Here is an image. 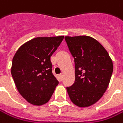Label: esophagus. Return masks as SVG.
<instances>
[{"mask_svg": "<svg viewBox=\"0 0 123 123\" xmlns=\"http://www.w3.org/2000/svg\"><path fill=\"white\" fill-rule=\"evenodd\" d=\"M58 76H59V79H60V80H63V74H60Z\"/></svg>", "mask_w": 123, "mask_h": 123, "instance_id": "1", "label": "esophagus"}]
</instances>
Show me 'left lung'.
Instances as JSON below:
<instances>
[{"label":"left lung","instance_id":"1","mask_svg":"<svg viewBox=\"0 0 123 123\" xmlns=\"http://www.w3.org/2000/svg\"><path fill=\"white\" fill-rule=\"evenodd\" d=\"M65 40L75 64V81L66 88L67 92L74 105L88 107L105 92L113 72L112 60L105 49L92 37L66 36Z\"/></svg>","mask_w":123,"mask_h":123}]
</instances>
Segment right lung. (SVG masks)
Segmentation results:
<instances>
[{"label":"right lung","instance_id":"1","mask_svg":"<svg viewBox=\"0 0 123 123\" xmlns=\"http://www.w3.org/2000/svg\"><path fill=\"white\" fill-rule=\"evenodd\" d=\"M64 36L35 37L23 44L12 59L11 73L20 95L35 105L49 102L59 82L51 56Z\"/></svg>","mask_w":123,"mask_h":123}]
</instances>
